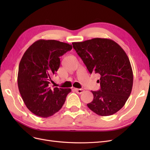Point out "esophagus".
I'll list each match as a JSON object with an SVG mask.
<instances>
[{
	"label": "esophagus",
	"instance_id": "obj_1",
	"mask_svg": "<svg viewBox=\"0 0 150 150\" xmlns=\"http://www.w3.org/2000/svg\"><path fill=\"white\" fill-rule=\"evenodd\" d=\"M74 91L78 94H81V93H83L84 91V90L83 89H77V88H75Z\"/></svg>",
	"mask_w": 150,
	"mask_h": 150
}]
</instances>
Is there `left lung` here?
Returning a JSON list of instances; mask_svg holds the SVG:
<instances>
[{
    "label": "left lung",
    "instance_id": "obj_1",
    "mask_svg": "<svg viewBox=\"0 0 150 150\" xmlns=\"http://www.w3.org/2000/svg\"><path fill=\"white\" fill-rule=\"evenodd\" d=\"M72 44L90 74L100 76L98 82L101 88L92 91L94 98L88 107L99 116L115 114L124 106L132 90L133 74L127 54L109 39L94 38Z\"/></svg>",
    "mask_w": 150,
    "mask_h": 150
}]
</instances>
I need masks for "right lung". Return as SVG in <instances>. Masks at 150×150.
Here are the masks:
<instances>
[{
  "label": "right lung",
  "instance_id": "right-lung-1",
  "mask_svg": "<svg viewBox=\"0 0 150 150\" xmlns=\"http://www.w3.org/2000/svg\"><path fill=\"white\" fill-rule=\"evenodd\" d=\"M72 45L56 40L40 39L26 50L19 66L18 88L29 110L42 117L59 111L71 89L49 86L60 66V56Z\"/></svg>",
  "mask_w": 150,
  "mask_h": 150
}]
</instances>
